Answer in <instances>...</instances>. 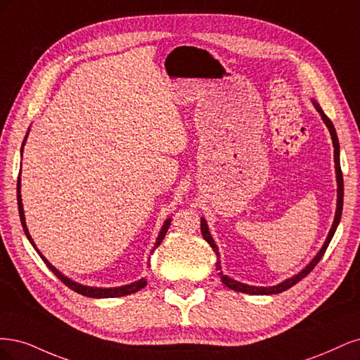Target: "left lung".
<instances>
[{"instance_id":"1","label":"left lung","mask_w":360,"mask_h":360,"mask_svg":"<svg viewBox=\"0 0 360 360\" xmlns=\"http://www.w3.org/2000/svg\"><path fill=\"white\" fill-rule=\"evenodd\" d=\"M312 104H314L317 112L321 115V120L323 122L326 124V127L329 129V133L332 136V143H333V157H335V172H336V184H338V199H336V212H335V219H333V224L329 230V235L326 238V240H324L321 250L317 252V256L312 259L309 262V264L307 266L305 269L300 271L297 275L288 278V280L276 284V285H272V287H256V285H248V284H243V283H239V281H235L231 280L230 276L224 275L223 271H221V263H219V252H218V248L215 245V242L210 233V229H207V224L205 221V218H200V230H202V235H203V239L210 243V245L212 247V250L215 251L217 257H218V262H217V271H218V275L221 276V281L226 287L235 290V292H240V293H247V295H276V293H281V292H285L287 288L293 287L296 283H299L302 278H305L312 269L316 268V264L320 262V259L323 257L324 251H326L329 242L332 240L333 235H335V230L336 227H338L340 224V219H341V214H342V199H344V181H342V172H341V165H340V142H338V136H336V131H335V127L332 124V121L326 117V113H324L321 110V108L319 106L317 101H312Z\"/></svg>"}]
</instances>
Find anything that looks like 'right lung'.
Here are the masks:
<instances>
[{
  "mask_svg": "<svg viewBox=\"0 0 360 360\" xmlns=\"http://www.w3.org/2000/svg\"><path fill=\"white\" fill-rule=\"evenodd\" d=\"M27 137H28V134L25 136V141H27ZM25 141H24V143H22V148H24ZM18 207H19V217H20L22 227H24L25 235H27L28 240L31 242V245L34 247V250H36V251L39 252V256H40V257H41V260L46 263V266H48V268H49V269H51V271H52L58 278H60V280H61V281H63L68 288L75 290L76 293H79V295H84V296H86V297H98V299H100V297H120V296H127V295L136 293V292H139V290L143 288V287L146 285V280H145V278H142V280H139V281H134V283H131V284L121 285V287H109V288L89 287V285H82V284H79V283H76V281H72L70 278L64 276L60 271H58V269L55 268V266H52L48 260H46V257H43V256H41L40 251H39V248L36 247V243H34V240H32V238H31V235H30L28 227H27V223H25L24 206H22V199H20V173H19V178H18ZM170 221H172V218H167L166 221H165V224H163V227H161L160 233H158V238H157V240H155V243H154V248H153V251H155V250L160 247V243L163 242V239H165V236H166V233H167V229H169V226H170Z\"/></svg>",
  "mask_w": 360,
  "mask_h": 360,
  "instance_id": "obj_1",
  "label": "right lung"
}]
</instances>
